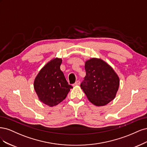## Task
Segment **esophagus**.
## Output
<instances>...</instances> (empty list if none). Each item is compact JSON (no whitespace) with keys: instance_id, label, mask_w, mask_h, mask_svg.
<instances>
[{"instance_id":"34e87169","label":"esophagus","mask_w":147,"mask_h":147,"mask_svg":"<svg viewBox=\"0 0 147 147\" xmlns=\"http://www.w3.org/2000/svg\"><path fill=\"white\" fill-rule=\"evenodd\" d=\"M79 84H80V81H79V80H77V81L74 83V86H79Z\"/></svg>"}]
</instances>
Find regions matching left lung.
<instances>
[{"label":"left lung","mask_w":147,"mask_h":147,"mask_svg":"<svg viewBox=\"0 0 147 147\" xmlns=\"http://www.w3.org/2000/svg\"><path fill=\"white\" fill-rule=\"evenodd\" d=\"M86 76L80 87L93 105L103 106L113 100L120 86V79L105 61L92 58L85 62Z\"/></svg>","instance_id":"8db88e82"}]
</instances>
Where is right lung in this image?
<instances>
[{"label": "right lung", "mask_w": 147, "mask_h": 147, "mask_svg": "<svg viewBox=\"0 0 147 147\" xmlns=\"http://www.w3.org/2000/svg\"><path fill=\"white\" fill-rule=\"evenodd\" d=\"M60 58L55 57L48 61L34 82V87L39 100L49 107L59 105L67 97L73 87L68 84L60 67Z\"/></svg>", "instance_id": "1"}]
</instances>
